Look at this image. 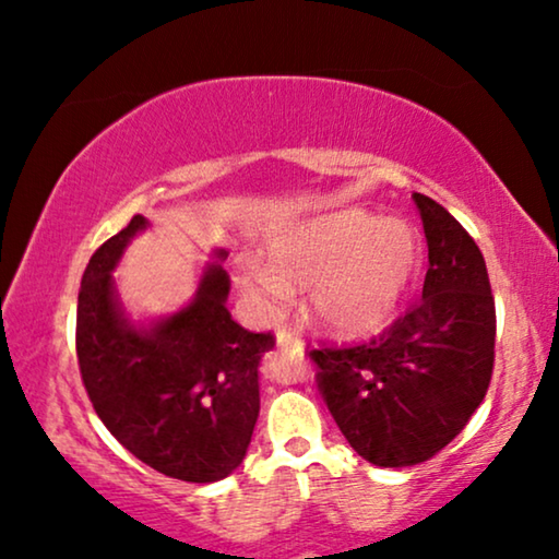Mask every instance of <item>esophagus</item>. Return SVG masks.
I'll list each match as a JSON object with an SVG mask.
<instances>
[{
    "label": "esophagus",
    "mask_w": 559,
    "mask_h": 559,
    "mask_svg": "<svg viewBox=\"0 0 559 559\" xmlns=\"http://www.w3.org/2000/svg\"><path fill=\"white\" fill-rule=\"evenodd\" d=\"M277 346L280 348H302V338H297L293 331L282 328V331H277Z\"/></svg>",
    "instance_id": "34e87169"
}]
</instances>
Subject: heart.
<instances>
[{
	"label": "heart",
	"instance_id": "heart-1",
	"mask_svg": "<svg viewBox=\"0 0 559 559\" xmlns=\"http://www.w3.org/2000/svg\"><path fill=\"white\" fill-rule=\"evenodd\" d=\"M266 259L239 257L234 274L264 312L280 310L293 287L308 285L320 325L343 335L371 333L400 308L423 266V243L404 221L343 209L310 218L266 243Z\"/></svg>",
	"mask_w": 559,
	"mask_h": 559
}]
</instances>
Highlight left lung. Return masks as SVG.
Segmentation results:
<instances>
[{"instance_id":"8db88e82","label":"left lung","mask_w":559,"mask_h":559,"mask_svg":"<svg viewBox=\"0 0 559 559\" xmlns=\"http://www.w3.org/2000/svg\"><path fill=\"white\" fill-rule=\"evenodd\" d=\"M427 239L423 300L379 338L310 350L335 425L364 461H430L468 425L493 373L496 308L473 236L423 193L412 195Z\"/></svg>"}]
</instances>
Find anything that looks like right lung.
I'll return each instance as SVG.
<instances>
[{
    "label": "right lung",
    "instance_id": "add662e5",
    "mask_svg": "<svg viewBox=\"0 0 559 559\" xmlns=\"http://www.w3.org/2000/svg\"><path fill=\"white\" fill-rule=\"evenodd\" d=\"M147 228L134 216L94 251L83 272L75 354L88 400L134 457L188 484L239 468L259 417V361L272 333H251L226 310L231 289L209 264L193 302L152 328H134L114 295L111 270ZM224 257V251H218Z\"/></svg>",
    "mask_w": 559,
    "mask_h": 559
}]
</instances>
